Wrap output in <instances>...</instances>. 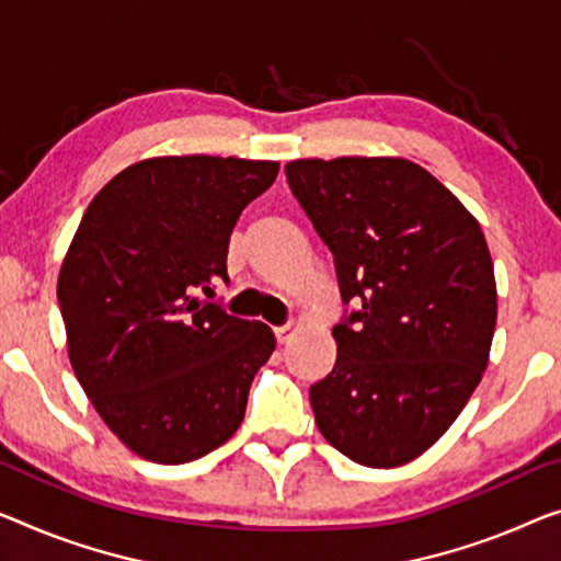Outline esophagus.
I'll use <instances>...</instances> for the list:
<instances>
[{"label":"esophagus","instance_id":"1","mask_svg":"<svg viewBox=\"0 0 561 561\" xmlns=\"http://www.w3.org/2000/svg\"><path fill=\"white\" fill-rule=\"evenodd\" d=\"M297 330H299V324L289 322V324H282V328L274 330V334H277V340L282 342V345H287V342L297 334Z\"/></svg>","mask_w":561,"mask_h":561}]
</instances>
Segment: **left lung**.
<instances>
[{
    "label": "left lung",
    "mask_w": 561,
    "mask_h": 561,
    "mask_svg": "<svg viewBox=\"0 0 561 561\" xmlns=\"http://www.w3.org/2000/svg\"><path fill=\"white\" fill-rule=\"evenodd\" d=\"M328 244L337 360L309 388L317 428L370 468L413 461L450 428L486 370L496 282L479 221L405 158L284 165Z\"/></svg>",
    "instance_id": "1"
}]
</instances>
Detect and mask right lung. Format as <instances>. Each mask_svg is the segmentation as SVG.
Segmentation results:
<instances>
[{
    "instance_id": "1",
    "label": "right lung",
    "mask_w": 561,
    "mask_h": 561,
    "mask_svg": "<svg viewBox=\"0 0 561 561\" xmlns=\"http://www.w3.org/2000/svg\"><path fill=\"white\" fill-rule=\"evenodd\" d=\"M279 163L219 156L140 161L90 201L57 279L67 353L107 428L153 463H188L244 421L274 353L264 322L208 299L229 239Z\"/></svg>"
}]
</instances>
